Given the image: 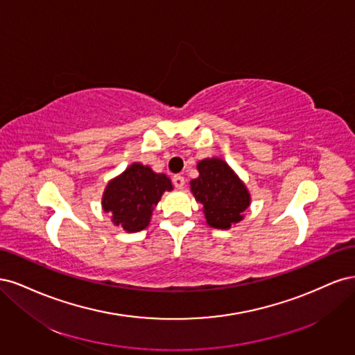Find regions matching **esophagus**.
<instances>
[{
	"instance_id": "esophagus-1",
	"label": "esophagus",
	"mask_w": 355,
	"mask_h": 355,
	"mask_svg": "<svg viewBox=\"0 0 355 355\" xmlns=\"http://www.w3.org/2000/svg\"><path fill=\"white\" fill-rule=\"evenodd\" d=\"M173 185H175L178 189L184 188V187H185V179H184V176H180V175L173 176Z\"/></svg>"
}]
</instances>
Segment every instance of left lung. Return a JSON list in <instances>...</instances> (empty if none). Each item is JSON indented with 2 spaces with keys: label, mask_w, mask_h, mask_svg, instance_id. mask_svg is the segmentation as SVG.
<instances>
[{
  "label": "left lung",
  "mask_w": 355,
  "mask_h": 355,
  "mask_svg": "<svg viewBox=\"0 0 355 355\" xmlns=\"http://www.w3.org/2000/svg\"><path fill=\"white\" fill-rule=\"evenodd\" d=\"M200 176L192 179L191 192L202 204L207 225L230 230L244 218L250 194L234 170L220 158H206L197 164Z\"/></svg>",
  "instance_id": "1"
}]
</instances>
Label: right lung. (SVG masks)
I'll return each instance as SVG.
<instances>
[{"label":"right lung","mask_w":355,"mask_h":355,"mask_svg":"<svg viewBox=\"0 0 355 355\" xmlns=\"http://www.w3.org/2000/svg\"><path fill=\"white\" fill-rule=\"evenodd\" d=\"M171 189L173 185L164 173H155L151 167L133 163L106 185L102 207L111 213L116 227L137 232L148 227L161 196Z\"/></svg>","instance_id":"right-lung-1"}]
</instances>
